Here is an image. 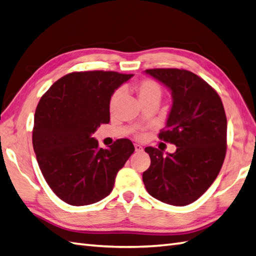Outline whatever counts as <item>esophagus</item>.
<instances>
[{"label": "esophagus", "instance_id": "1", "mask_svg": "<svg viewBox=\"0 0 256 256\" xmlns=\"http://www.w3.org/2000/svg\"><path fill=\"white\" fill-rule=\"evenodd\" d=\"M134 147H135V152H142V147L140 145H138V144H135V145H134Z\"/></svg>", "mask_w": 256, "mask_h": 256}]
</instances>
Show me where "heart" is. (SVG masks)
Listing matches in <instances>:
<instances>
[{"label":"heart","mask_w":256,"mask_h":256,"mask_svg":"<svg viewBox=\"0 0 256 256\" xmlns=\"http://www.w3.org/2000/svg\"><path fill=\"white\" fill-rule=\"evenodd\" d=\"M135 92L138 94V98L140 104L152 99H160V97H162V87H160L157 82L148 78L138 82L135 85ZM120 96L121 92L118 90L112 94L109 102V108L111 111L114 110L118 101L120 99Z\"/></svg>","instance_id":"b5f03b06"}]
</instances>
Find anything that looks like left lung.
Listing matches in <instances>:
<instances>
[{
	"label": "left lung",
	"mask_w": 256,
	"mask_h": 256,
	"mask_svg": "<svg viewBox=\"0 0 256 256\" xmlns=\"http://www.w3.org/2000/svg\"><path fill=\"white\" fill-rule=\"evenodd\" d=\"M145 73L167 86L172 106L159 138L174 154L146 147L150 166L142 174L147 192L162 203L186 206L203 195L220 171L227 150V118L217 92L186 70L150 68Z\"/></svg>",
	"instance_id": "obj_1"
}]
</instances>
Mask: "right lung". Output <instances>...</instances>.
<instances>
[{
	"label": "right lung",
	"mask_w": 256,
	"mask_h": 256,
	"mask_svg": "<svg viewBox=\"0 0 256 256\" xmlns=\"http://www.w3.org/2000/svg\"><path fill=\"white\" fill-rule=\"evenodd\" d=\"M133 74L104 70L61 77L41 97L34 114L32 146L39 168L58 198L73 206L108 196L135 148L128 138L100 148L92 138L110 121L112 94Z\"/></svg>",
	"instance_id": "add662e5"
}]
</instances>
